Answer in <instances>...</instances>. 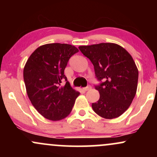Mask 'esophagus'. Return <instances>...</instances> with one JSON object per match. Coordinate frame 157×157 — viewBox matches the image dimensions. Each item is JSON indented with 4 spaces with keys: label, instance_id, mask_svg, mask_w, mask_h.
<instances>
[{
    "label": "esophagus",
    "instance_id": "34e87169",
    "mask_svg": "<svg viewBox=\"0 0 157 157\" xmlns=\"http://www.w3.org/2000/svg\"><path fill=\"white\" fill-rule=\"evenodd\" d=\"M90 89H91V86H86V87L83 88L84 91H89V90H90Z\"/></svg>",
    "mask_w": 157,
    "mask_h": 157
}]
</instances>
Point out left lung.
I'll return each instance as SVG.
<instances>
[{
	"instance_id": "1",
	"label": "left lung",
	"mask_w": 157,
	"mask_h": 157,
	"mask_svg": "<svg viewBox=\"0 0 157 157\" xmlns=\"http://www.w3.org/2000/svg\"><path fill=\"white\" fill-rule=\"evenodd\" d=\"M94 65V86L100 99L92 109L105 119L120 117L129 108L137 89L138 69L132 57L124 48L111 43L79 46Z\"/></svg>"
}]
</instances>
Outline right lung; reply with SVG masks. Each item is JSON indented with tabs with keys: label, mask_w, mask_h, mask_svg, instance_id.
I'll use <instances>...</instances> for the list:
<instances>
[{
	"label": "right lung",
	"mask_w": 157,
	"mask_h": 157,
	"mask_svg": "<svg viewBox=\"0 0 157 157\" xmlns=\"http://www.w3.org/2000/svg\"><path fill=\"white\" fill-rule=\"evenodd\" d=\"M78 52L69 44H46L37 48L25 65L23 80L29 98L48 120L56 121L67 117L80 94L64 75L68 60ZM63 80L66 84L62 86Z\"/></svg>",
	"instance_id": "add662e5"
}]
</instances>
